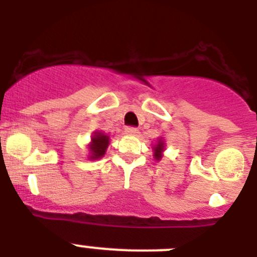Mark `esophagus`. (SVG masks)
Masks as SVG:
<instances>
[{
    "instance_id": "1",
    "label": "esophagus",
    "mask_w": 257,
    "mask_h": 257,
    "mask_svg": "<svg viewBox=\"0 0 257 257\" xmlns=\"http://www.w3.org/2000/svg\"><path fill=\"white\" fill-rule=\"evenodd\" d=\"M124 133L128 134V135H136V134H138V128L133 126H127L126 128H124Z\"/></svg>"
}]
</instances>
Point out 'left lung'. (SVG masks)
Returning <instances> with one entry per match:
<instances>
[{
    "label": "left lung",
    "mask_w": 257,
    "mask_h": 257,
    "mask_svg": "<svg viewBox=\"0 0 257 257\" xmlns=\"http://www.w3.org/2000/svg\"><path fill=\"white\" fill-rule=\"evenodd\" d=\"M163 152V142H158V144H157V147H154V158L156 160H161L162 158V153Z\"/></svg>",
    "instance_id": "obj_1"
}]
</instances>
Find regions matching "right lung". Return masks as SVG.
Returning <instances> with one entry per match:
<instances>
[{
  "instance_id": "add662e5",
  "label": "right lung",
  "mask_w": 257,
  "mask_h": 257,
  "mask_svg": "<svg viewBox=\"0 0 257 257\" xmlns=\"http://www.w3.org/2000/svg\"><path fill=\"white\" fill-rule=\"evenodd\" d=\"M109 144V138L101 133H95L92 136V143L90 145V151H91L92 156L90 158L92 160H97L105 154V149Z\"/></svg>"
}]
</instances>
